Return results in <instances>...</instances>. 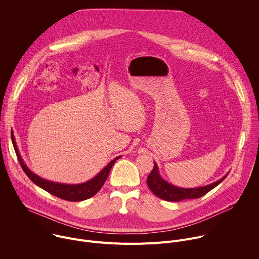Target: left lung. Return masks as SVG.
Here are the masks:
<instances>
[{
	"mask_svg": "<svg viewBox=\"0 0 259 259\" xmlns=\"http://www.w3.org/2000/svg\"><path fill=\"white\" fill-rule=\"evenodd\" d=\"M228 174L225 175L223 178H220L219 180L211 184H208V186H205V187H200L195 189H183V188L172 186V184L164 180L159 173L158 165L155 163L152 172L150 173L149 176H147L146 182L150 190L160 199H163L165 201H170V202H179L187 199L201 198L202 196L206 195L208 192L213 190L215 187H217L218 184L228 176Z\"/></svg>",
	"mask_w": 259,
	"mask_h": 259,
	"instance_id": "1",
	"label": "left lung"
}]
</instances>
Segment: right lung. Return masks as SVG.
<instances>
[{"instance_id": "1", "label": "right lung", "mask_w": 259, "mask_h": 259, "mask_svg": "<svg viewBox=\"0 0 259 259\" xmlns=\"http://www.w3.org/2000/svg\"><path fill=\"white\" fill-rule=\"evenodd\" d=\"M13 143H14L13 146H14L15 153L17 155V159H18L23 171L27 175V177L34 184H36V186L40 187L41 189L45 190L49 194H51L57 198L66 200V201H70V202L84 201V200H87V199L93 197L95 194H97L98 191L102 188V186L104 184V182L109 174V171L114 166L115 162L119 158H121V157H117L113 161H110L94 178L90 179L89 181H86V182L80 183V184H65V183H58V182L46 180L44 178H41L36 174H34L33 172H31L28 169V167L24 164V162L18 152L15 141Z\"/></svg>"}]
</instances>
